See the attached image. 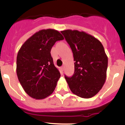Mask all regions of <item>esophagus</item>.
<instances>
[{
  "label": "esophagus",
  "instance_id": "obj_1",
  "mask_svg": "<svg viewBox=\"0 0 125 125\" xmlns=\"http://www.w3.org/2000/svg\"><path fill=\"white\" fill-rule=\"evenodd\" d=\"M60 69H61L62 71H63L64 70V67H62L61 68H60Z\"/></svg>",
  "mask_w": 125,
  "mask_h": 125
}]
</instances>
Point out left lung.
Here are the masks:
<instances>
[{
	"mask_svg": "<svg viewBox=\"0 0 125 125\" xmlns=\"http://www.w3.org/2000/svg\"><path fill=\"white\" fill-rule=\"evenodd\" d=\"M72 50L75 72L72 77L65 76L73 94L83 98L96 95L106 78L108 57L100 40L76 30L61 31Z\"/></svg>",
	"mask_w": 125,
	"mask_h": 125,
	"instance_id": "8db88e82",
	"label": "left lung"
}]
</instances>
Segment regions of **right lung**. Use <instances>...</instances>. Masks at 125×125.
I'll use <instances>...</instances> for the list:
<instances>
[{"label":"right lung","instance_id":"obj_1","mask_svg":"<svg viewBox=\"0 0 125 125\" xmlns=\"http://www.w3.org/2000/svg\"><path fill=\"white\" fill-rule=\"evenodd\" d=\"M63 39L57 30L43 29L28 39L18 52L17 75L30 97L42 100L54 91L60 73L53 64L50 51L56 42Z\"/></svg>","mask_w":125,"mask_h":125}]
</instances>
